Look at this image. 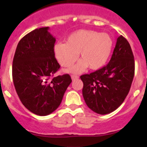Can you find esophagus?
I'll list each match as a JSON object with an SVG mask.
<instances>
[{
  "label": "esophagus",
  "instance_id": "obj_1",
  "mask_svg": "<svg viewBox=\"0 0 147 147\" xmlns=\"http://www.w3.org/2000/svg\"><path fill=\"white\" fill-rule=\"evenodd\" d=\"M71 79H72L73 81H75V80H76L79 79V76H75V75H73V76H71Z\"/></svg>",
  "mask_w": 147,
  "mask_h": 147
}]
</instances>
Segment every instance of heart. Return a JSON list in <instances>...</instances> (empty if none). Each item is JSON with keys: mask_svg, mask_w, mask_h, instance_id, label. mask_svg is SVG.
<instances>
[{"mask_svg": "<svg viewBox=\"0 0 147 147\" xmlns=\"http://www.w3.org/2000/svg\"><path fill=\"white\" fill-rule=\"evenodd\" d=\"M113 48V40L109 34L93 30H78L70 34L66 43L58 42L54 47L56 58L63 67H70L80 59L67 72L78 74L87 67L96 71L101 69L108 61Z\"/></svg>", "mask_w": 147, "mask_h": 147, "instance_id": "heart-1", "label": "heart"}]
</instances>
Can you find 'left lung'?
<instances>
[{
    "mask_svg": "<svg viewBox=\"0 0 147 147\" xmlns=\"http://www.w3.org/2000/svg\"><path fill=\"white\" fill-rule=\"evenodd\" d=\"M134 74V56L130 45L121 35L108 64L80 76L83 82L82 95L88 107L101 115L113 112L127 97Z\"/></svg>",
    "mask_w": 147,
    "mask_h": 147,
    "instance_id": "obj_1",
    "label": "left lung"
}]
</instances>
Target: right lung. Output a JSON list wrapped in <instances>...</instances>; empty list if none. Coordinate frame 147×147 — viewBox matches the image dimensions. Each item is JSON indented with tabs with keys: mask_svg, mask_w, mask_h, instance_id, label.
I'll list each match as a JSON object with an SVG mask.
<instances>
[{
	"mask_svg": "<svg viewBox=\"0 0 147 147\" xmlns=\"http://www.w3.org/2000/svg\"><path fill=\"white\" fill-rule=\"evenodd\" d=\"M49 27L36 28L18 42L12 63V79L23 105L36 115L57 109L72 80L68 74L51 79L60 65L54 57L56 39Z\"/></svg>",
	"mask_w": 147,
	"mask_h": 147,
	"instance_id": "1",
	"label": "right lung"
}]
</instances>
